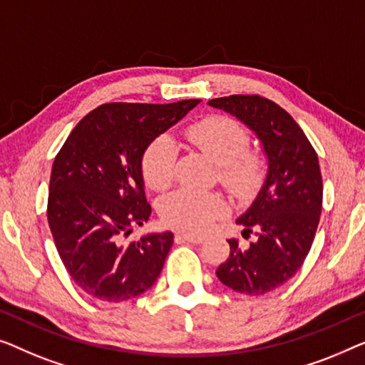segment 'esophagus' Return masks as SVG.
<instances>
[{
	"label": "esophagus",
	"instance_id": "esophagus-1",
	"mask_svg": "<svg viewBox=\"0 0 365 365\" xmlns=\"http://www.w3.org/2000/svg\"><path fill=\"white\" fill-rule=\"evenodd\" d=\"M175 240H183V241H188V243H195V245H198V243H202V241H203L205 238H203V236H200V235L177 233V235H175Z\"/></svg>",
	"mask_w": 365,
	"mask_h": 365
}]
</instances>
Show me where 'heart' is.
I'll list each match as a JSON object with an SVG mask.
<instances>
[{
	"label": "heart",
	"mask_w": 365,
	"mask_h": 365,
	"mask_svg": "<svg viewBox=\"0 0 365 365\" xmlns=\"http://www.w3.org/2000/svg\"><path fill=\"white\" fill-rule=\"evenodd\" d=\"M187 140L218 165V180L233 193L245 198L259 187L264 175V160L248 148V132L225 115H208L183 130ZM175 147L170 138L158 137L143 152L140 170L148 188L167 190L173 180ZM228 205L220 193L178 190L163 198L160 218L167 227L188 233H202L215 220L227 213Z\"/></svg>",
	"instance_id": "b5f03b06"
}]
</instances>
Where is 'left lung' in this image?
<instances>
[{"instance_id":"1","label":"left lung","mask_w":365,"mask_h":365,"mask_svg":"<svg viewBox=\"0 0 365 365\" xmlns=\"http://www.w3.org/2000/svg\"><path fill=\"white\" fill-rule=\"evenodd\" d=\"M248 125L263 143L268 173L258 197L236 220L245 238L241 248L228 240L230 256L218 266L225 286L259 296L289 281L309 253L322 210V177L317 153L296 120L261 96H228L208 102Z\"/></svg>"}]
</instances>
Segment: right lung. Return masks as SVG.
I'll return each mask as SVG.
<instances>
[{"mask_svg":"<svg viewBox=\"0 0 365 365\" xmlns=\"http://www.w3.org/2000/svg\"><path fill=\"white\" fill-rule=\"evenodd\" d=\"M198 102L102 104L61 147L51 172L48 222L63 264L86 294L120 302L155 283L173 233H150L124 243L152 213L140 160L153 138Z\"/></svg>","mask_w":365,"mask_h":365,"instance_id":"obj_1","label":"right lung"}]
</instances>
